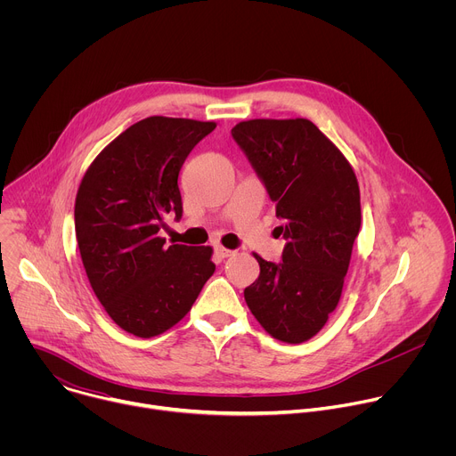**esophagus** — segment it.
Segmentation results:
<instances>
[{"label":"esophagus","mask_w":456,"mask_h":456,"mask_svg":"<svg viewBox=\"0 0 456 456\" xmlns=\"http://www.w3.org/2000/svg\"><path fill=\"white\" fill-rule=\"evenodd\" d=\"M215 252H216V256L218 257H229V256H232L234 254V250H229V248H225V247H222V245H218V247H215Z\"/></svg>","instance_id":"34e87169"}]
</instances>
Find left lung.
<instances>
[{
    "instance_id": "1",
    "label": "left lung",
    "mask_w": 456,
    "mask_h": 456,
    "mask_svg": "<svg viewBox=\"0 0 456 456\" xmlns=\"http://www.w3.org/2000/svg\"><path fill=\"white\" fill-rule=\"evenodd\" d=\"M231 135L276 204L287 240L281 262L257 254V280L243 290L259 324L283 343L314 338L336 310L361 227L355 173L306 118H254Z\"/></svg>"
}]
</instances>
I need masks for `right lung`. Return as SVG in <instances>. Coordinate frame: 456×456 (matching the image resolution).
I'll return each mask as SVG.
<instances>
[{"label":"right lung","mask_w":456,"mask_h":456,"mask_svg":"<svg viewBox=\"0 0 456 456\" xmlns=\"http://www.w3.org/2000/svg\"><path fill=\"white\" fill-rule=\"evenodd\" d=\"M215 122L148 117L92 162L76 199V236L90 285L118 327L153 338L176 324L213 276L211 247L166 245L182 218L178 173Z\"/></svg>","instance_id":"right-lung-1"}]
</instances>
